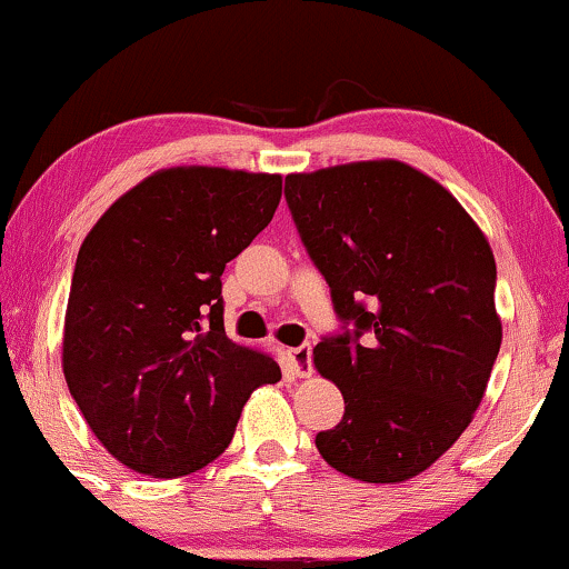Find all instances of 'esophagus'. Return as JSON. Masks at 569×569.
I'll use <instances>...</instances> for the list:
<instances>
[{
    "label": "esophagus",
    "instance_id": "obj_1",
    "mask_svg": "<svg viewBox=\"0 0 569 569\" xmlns=\"http://www.w3.org/2000/svg\"><path fill=\"white\" fill-rule=\"evenodd\" d=\"M313 348L311 345H300V348H292L290 350V360H292V368L295 373L300 376V379H308V376L313 373Z\"/></svg>",
    "mask_w": 569,
    "mask_h": 569
}]
</instances>
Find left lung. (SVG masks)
<instances>
[{"label": "left lung", "mask_w": 569, "mask_h": 569, "mask_svg": "<svg viewBox=\"0 0 569 569\" xmlns=\"http://www.w3.org/2000/svg\"><path fill=\"white\" fill-rule=\"evenodd\" d=\"M284 198L352 323L313 350L345 397L316 447L358 481H408L468 429L499 356L489 240L447 188L395 159L287 174Z\"/></svg>", "instance_id": "1"}]
</instances>
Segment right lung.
Masks as SVG:
<instances>
[{
  "mask_svg": "<svg viewBox=\"0 0 569 569\" xmlns=\"http://www.w3.org/2000/svg\"><path fill=\"white\" fill-rule=\"evenodd\" d=\"M282 174L159 169L104 211L78 250L62 371L107 452L180 478L230 447L242 405L282 379L224 335L221 274L274 217Z\"/></svg>",
  "mask_w": 569,
  "mask_h": 569,
  "instance_id": "obj_1",
  "label": "right lung"
}]
</instances>
